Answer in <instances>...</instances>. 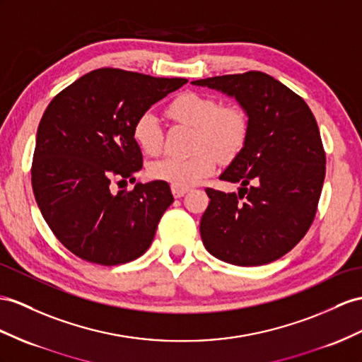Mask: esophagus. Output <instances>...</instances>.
Instances as JSON below:
<instances>
[{"label": "esophagus", "mask_w": 362, "mask_h": 362, "mask_svg": "<svg viewBox=\"0 0 362 362\" xmlns=\"http://www.w3.org/2000/svg\"><path fill=\"white\" fill-rule=\"evenodd\" d=\"M171 191H173V196H174L175 199H180V197H183L185 194H187L189 189H188V188H177V187H171Z\"/></svg>", "instance_id": "obj_1"}]
</instances>
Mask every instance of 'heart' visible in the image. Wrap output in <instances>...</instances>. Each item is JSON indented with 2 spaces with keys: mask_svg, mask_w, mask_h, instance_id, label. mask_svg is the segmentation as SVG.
<instances>
[{
  "mask_svg": "<svg viewBox=\"0 0 362 362\" xmlns=\"http://www.w3.org/2000/svg\"><path fill=\"white\" fill-rule=\"evenodd\" d=\"M166 117L175 124L192 127L188 157H163L148 168L153 180L171 187L189 188L216 171L218 157L233 160L245 148L251 124L246 111L238 105H220L209 95L183 91L166 107ZM133 139L142 153L157 156L163 148V134L159 120L144 113L133 125Z\"/></svg>",
  "mask_w": 362,
  "mask_h": 362,
  "instance_id": "1",
  "label": "heart"
}]
</instances>
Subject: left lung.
Returning <instances> with one entry per match:
<instances>
[{"instance_id":"left-lung-1","label":"left lung","mask_w":362,"mask_h":362,"mask_svg":"<svg viewBox=\"0 0 362 362\" xmlns=\"http://www.w3.org/2000/svg\"><path fill=\"white\" fill-rule=\"evenodd\" d=\"M192 84L235 96L251 124L242 153L220 175L242 183L238 194L206 188L203 245L230 264L275 262L300 243L317 214L326 175L317 119L301 96L263 71Z\"/></svg>"}]
</instances>
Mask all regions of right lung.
<instances>
[{
    "mask_svg": "<svg viewBox=\"0 0 362 362\" xmlns=\"http://www.w3.org/2000/svg\"><path fill=\"white\" fill-rule=\"evenodd\" d=\"M120 69H98L59 91L36 133L32 188L44 220L82 260L102 266L133 262L150 247L174 197L165 182L134 180L142 153L133 125L157 100L187 84Z\"/></svg>",
    "mask_w": 362,
    "mask_h": 362,
    "instance_id": "right-lung-1",
    "label": "right lung"
}]
</instances>
